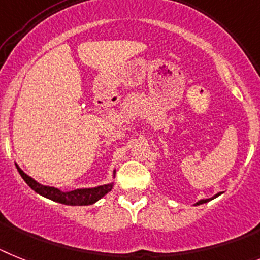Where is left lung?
Listing matches in <instances>:
<instances>
[{
  "label": "left lung",
  "instance_id": "8db88e82",
  "mask_svg": "<svg viewBox=\"0 0 260 260\" xmlns=\"http://www.w3.org/2000/svg\"><path fill=\"white\" fill-rule=\"evenodd\" d=\"M218 195H220V193H217V195H214L213 196V198H212V199H214V198H217V196ZM212 199H203V200H200V202H198V203H196V204H204V203H207V202H209V200H212Z\"/></svg>",
  "mask_w": 260,
  "mask_h": 260
}]
</instances>
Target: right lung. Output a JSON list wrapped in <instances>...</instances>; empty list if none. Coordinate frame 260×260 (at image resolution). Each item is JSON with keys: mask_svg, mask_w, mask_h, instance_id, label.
Instances as JSON below:
<instances>
[{"mask_svg": "<svg viewBox=\"0 0 260 260\" xmlns=\"http://www.w3.org/2000/svg\"><path fill=\"white\" fill-rule=\"evenodd\" d=\"M18 171L21 174V177L26 182L31 188L38 192L39 195L44 196L47 199H51L53 202L61 203V204L67 205H90L98 202L99 199L103 198L107 192H110L112 188V183L105 184V186L94 187V188H81L74 189V191H69V192H62L58 188L55 187H47L39 184L32 178L28 177L27 174H24L21 169L18 168Z\"/></svg>", "mask_w": 260, "mask_h": 260, "instance_id": "add662e5", "label": "right lung"}]
</instances>
